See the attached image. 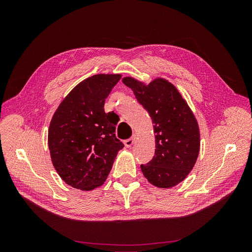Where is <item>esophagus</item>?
<instances>
[{
    "label": "esophagus",
    "mask_w": 252,
    "mask_h": 252,
    "mask_svg": "<svg viewBox=\"0 0 252 252\" xmlns=\"http://www.w3.org/2000/svg\"><path fill=\"white\" fill-rule=\"evenodd\" d=\"M135 139H136V135H135V134H133L130 139H128V140H126V141H125V143H124V144H125V146H126V147H128V148H129V147H131L132 145H133V143L135 142Z\"/></svg>",
    "instance_id": "obj_1"
}]
</instances>
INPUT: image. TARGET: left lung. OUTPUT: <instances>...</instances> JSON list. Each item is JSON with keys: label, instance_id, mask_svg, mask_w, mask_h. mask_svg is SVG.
I'll return each mask as SVG.
<instances>
[{"label": "left lung", "instance_id": "1", "mask_svg": "<svg viewBox=\"0 0 252 252\" xmlns=\"http://www.w3.org/2000/svg\"><path fill=\"white\" fill-rule=\"evenodd\" d=\"M146 109L156 133L155 157L141 165L144 177L158 188L186 179L200 152V129L193 112L173 84L157 78L148 85L131 77L122 80Z\"/></svg>", "mask_w": 252, "mask_h": 252}]
</instances>
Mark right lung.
Here are the masks:
<instances>
[{"label":"right lung","instance_id":"1","mask_svg":"<svg viewBox=\"0 0 252 252\" xmlns=\"http://www.w3.org/2000/svg\"><path fill=\"white\" fill-rule=\"evenodd\" d=\"M121 74H94L79 83L51 119L48 147L52 165L69 186L89 191L104 184L124 144L116 136L119 118L104 110Z\"/></svg>","mask_w":252,"mask_h":252}]
</instances>
